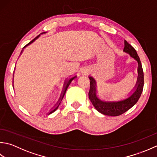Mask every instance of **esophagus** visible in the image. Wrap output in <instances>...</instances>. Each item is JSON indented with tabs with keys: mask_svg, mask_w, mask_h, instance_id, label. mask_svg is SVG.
Here are the masks:
<instances>
[{
	"mask_svg": "<svg viewBox=\"0 0 157 157\" xmlns=\"http://www.w3.org/2000/svg\"><path fill=\"white\" fill-rule=\"evenodd\" d=\"M81 73H82V75H85V73H86V72L85 71V70H82V71H81Z\"/></svg>",
	"mask_w": 157,
	"mask_h": 157,
	"instance_id": "esophagus-1",
	"label": "esophagus"
}]
</instances>
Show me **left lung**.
Returning <instances> with one entry per match:
<instances>
[{
	"mask_svg": "<svg viewBox=\"0 0 157 157\" xmlns=\"http://www.w3.org/2000/svg\"><path fill=\"white\" fill-rule=\"evenodd\" d=\"M123 52L129 54L130 56L136 59L138 67H137V82L135 87L132 90V94L127 98L119 101H103L97 97V82L94 77L91 76H89L90 79V89L89 92V98L94 105L95 109L99 113L107 116H119V115L125 113L131 108L135 105L139 98L141 96L144 87V72L141 62L139 56H137L136 49L124 40V47Z\"/></svg>",
	"mask_w": 157,
	"mask_h": 157,
	"instance_id": "obj_1",
	"label": "left lung"
}]
</instances>
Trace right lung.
Returning a JSON list of instances; mask_svg holds the SVG:
<instances>
[{
    "label": "right lung",
    "mask_w": 157,
    "mask_h": 157,
    "mask_svg": "<svg viewBox=\"0 0 157 157\" xmlns=\"http://www.w3.org/2000/svg\"><path fill=\"white\" fill-rule=\"evenodd\" d=\"M46 33H47V32H44V33H40L39 35H38V36H37L36 38H34L33 40L30 41V42L29 43L27 44L26 45H25V47H24L23 49L21 50V53H20V54H21V53H22V52H23V50H24V48H25V47H27L28 45H29V44H30L31 43H33L35 40H36L37 38L40 36L41 34H45ZM76 77V76H73V77H72V78H68V79H66V80L65 82H64V84H63V90H62V94H61V95H60V97H59V100L57 101V104L55 105V106H53V108H52V109L49 112V113H48V114H52V113H54V112H55V111L57 109V108H58L59 105V104H60V103H61V101H62V99H63V96H64V95H65V94H66V90H67V89H68V86L70 85V83H71V82L72 81V80H73V79H75ZM13 88H14V87H13Z\"/></svg>",
    "instance_id": "1"
}]
</instances>
